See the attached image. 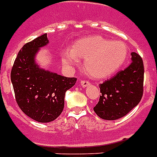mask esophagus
<instances>
[{"instance_id":"34e87169","label":"esophagus","mask_w":157,"mask_h":157,"mask_svg":"<svg viewBox=\"0 0 157 157\" xmlns=\"http://www.w3.org/2000/svg\"><path fill=\"white\" fill-rule=\"evenodd\" d=\"M80 84H81V86H82V87H86V86H87L90 85V82H88V81H86V80H82V81H81V82H80Z\"/></svg>"}]
</instances>
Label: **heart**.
Instances as JSON below:
<instances>
[{
  "label": "heart",
  "instance_id": "obj_1",
  "mask_svg": "<svg viewBox=\"0 0 157 157\" xmlns=\"http://www.w3.org/2000/svg\"><path fill=\"white\" fill-rule=\"evenodd\" d=\"M127 56L125 43L111 40L101 36H91L79 39L73 48H67L62 52L63 62L75 66L80 57L85 58V70L96 78L113 74L124 63Z\"/></svg>",
  "mask_w": 157,
  "mask_h": 157
}]
</instances>
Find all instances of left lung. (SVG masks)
Returning a JSON list of instances; mask_svg holds the SVG:
<instances>
[{
	"mask_svg": "<svg viewBox=\"0 0 157 157\" xmlns=\"http://www.w3.org/2000/svg\"><path fill=\"white\" fill-rule=\"evenodd\" d=\"M144 65L142 58L132 53V63L99 85V101L94 111L101 119L117 120L138 105L143 96Z\"/></svg>",
	"mask_w": 157,
	"mask_h": 157,
	"instance_id": "obj_1",
	"label": "left lung"
}]
</instances>
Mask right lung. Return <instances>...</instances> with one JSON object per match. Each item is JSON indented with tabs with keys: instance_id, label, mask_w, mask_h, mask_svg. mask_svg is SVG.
Returning a JSON list of instances; mask_svg holds the SVG:
<instances>
[{
	"instance_id": "1",
	"label": "right lung",
	"mask_w": 157,
	"mask_h": 157,
	"mask_svg": "<svg viewBox=\"0 0 157 157\" xmlns=\"http://www.w3.org/2000/svg\"><path fill=\"white\" fill-rule=\"evenodd\" d=\"M46 34L25 44L20 51L10 72L15 98L26 116L38 122H50L63 111L67 90L76 82L75 77H66L40 69L35 56L48 43Z\"/></svg>"
}]
</instances>
